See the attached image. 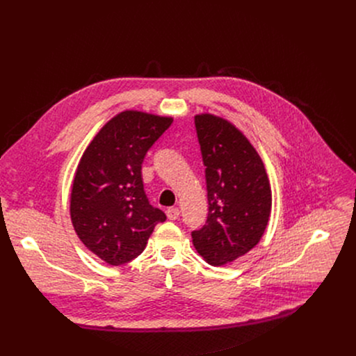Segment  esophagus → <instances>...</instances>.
<instances>
[{"label":"esophagus","instance_id":"obj_1","mask_svg":"<svg viewBox=\"0 0 356 356\" xmlns=\"http://www.w3.org/2000/svg\"><path fill=\"white\" fill-rule=\"evenodd\" d=\"M166 216L169 220H177L180 216V210L179 209H168Z\"/></svg>","mask_w":356,"mask_h":356}]
</instances>
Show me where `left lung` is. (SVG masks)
I'll list each match as a JSON object with an SVG mask.
<instances>
[{
	"label": "left lung",
	"mask_w": 356,
	"mask_h": 356,
	"mask_svg": "<svg viewBox=\"0 0 356 356\" xmlns=\"http://www.w3.org/2000/svg\"><path fill=\"white\" fill-rule=\"evenodd\" d=\"M194 122L206 166L209 217L191 238L207 264L222 266L259 243L272 190L257 149L232 122L207 113L197 114Z\"/></svg>",
	"instance_id": "left-lung-1"
}]
</instances>
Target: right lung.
<instances>
[{"label":"right lung","instance_id":"add662e5","mask_svg":"<svg viewBox=\"0 0 356 356\" xmlns=\"http://www.w3.org/2000/svg\"><path fill=\"white\" fill-rule=\"evenodd\" d=\"M172 122V117L122 111L97 132L77 165L72 224L86 248L108 265L140 255L155 225L166 220L149 204L140 169L149 147Z\"/></svg>","mask_w":356,"mask_h":356}]
</instances>
